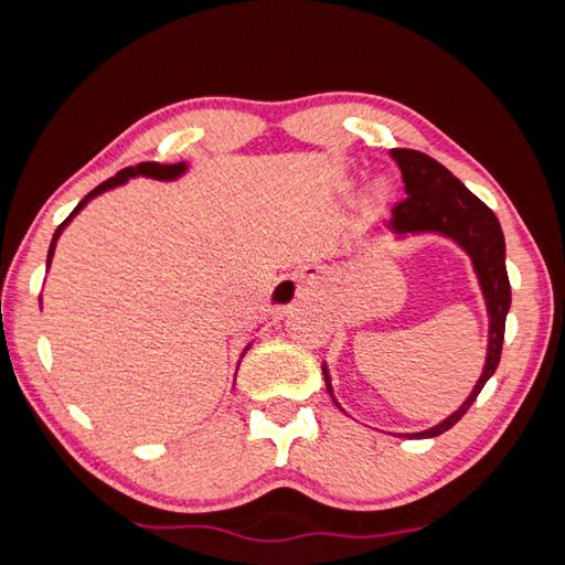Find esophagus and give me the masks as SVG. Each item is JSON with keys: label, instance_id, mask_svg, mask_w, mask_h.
Wrapping results in <instances>:
<instances>
[{"label": "esophagus", "instance_id": "esophagus-1", "mask_svg": "<svg viewBox=\"0 0 565 565\" xmlns=\"http://www.w3.org/2000/svg\"><path fill=\"white\" fill-rule=\"evenodd\" d=\"M306 294H308V281L289 276V279H281L276 284V289L271 294V303L274 308H289L296 298H301Z\"/></svg>", "mask_w": 565, "mask_h": 565}]
</instances>
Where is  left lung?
<instances>
[{
    "label": "left lung",
    "mask_w": 565,
    "mask_h": 565,
    "mask_svg": "<svg viewBox=\"0 0 565 565\" xmlns=\"http://www.w3.org/2000/svg\"><path fill=\"white\" fill-rule=\"evenodd\" d=\"M391 154L401 167L407 191V199H403L398 206L393 209L391 227L401 235L431 231L456 239L473 259L490 316L488 359L481 379H478L473 393L468 395L466 403L454 415H449L437 427L419 431V435H411L425 439L437 437L441 431H447L459 423L468 407L478 398V393L483 391L486 381L495 374V369L500 364L502 340H505V318L512 303L510 279L505 269V237H502L495 213L476 194H471V191H468L459 179L435 158L407 148H393ZM322 376H326V386L332 393L326 366H322Z\"/></svg>",
    "instance_id": "obj_1"
}]
</instances>
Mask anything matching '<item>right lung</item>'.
I'll list each match as a JSON object with an SVG mask.
<instances>
[{"mask_svg": "<svg viewBox=\"0 0 565 565\" xmlns=\"http://www.w3.org/2000/svg\"><path fill=\"white\" fill-rule=\"evenodd\" d=\"M184 172V162H179V164H160V162H140V164H136V167H126V170H121L118 172L116 177H111V179H106V182H102L97 189H92L87 196H84L79 203H77V209L72 211L67 218L57 225V231H55V235H53V243H51V249H47V264H51V257H53V249H55V239H57V235L63 233V227L72 221V215H75L77 211H82V206L84 203H87L89 199H94L97 194H102V191H106V189H114V186H118V184H124L128 177H136V174H142V177H154V179H174V177H179Z\"/></svg>", "mask_w": 565, "mask_h": 565, "instance_id": "add662e5", "label": "right lung"}]
</instances>
